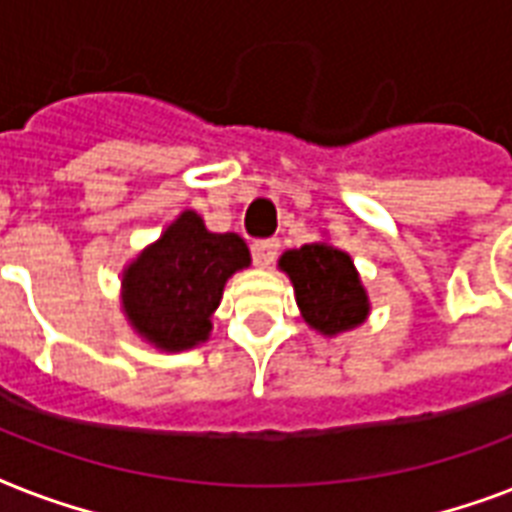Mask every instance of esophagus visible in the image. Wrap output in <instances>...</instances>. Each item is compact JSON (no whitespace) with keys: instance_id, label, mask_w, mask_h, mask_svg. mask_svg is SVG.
I'll return each instance as SVG.
<instances>
[{"instance_id":"34e87169","label":"esophagus","mask_w":512,"mask_h":512,"mask_svg":"<svg viewBox=\"0 0 512 512\" xmlns=\"http://www.w3.org/2000/svg\"><path fill=\"white\" fill-rule=\"evenodd\" d=\"M276 255H279V239L252 241V260H255L260 268H268V265L276 260Z\"/></svg>"}]
</instances>
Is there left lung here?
I'll use <instances>...</instances> for the list:
<instances>
[{"label":"left lung","mask_w":512,"mask_h":512,"mask_svg":"<svg viewBox=\"0 0 512 512\" xmlns=\"http://www.w3.org/2000/svg\"><path fill=\"white\" fill-rule=\"evenodd\" d=\"M279 265L290 273L303 319L319 333L335 335L368 317V295L351 257L341 249L303 244L284 252Z\"/></svg>","instance_id":"left-lung-1"}]
</instances>
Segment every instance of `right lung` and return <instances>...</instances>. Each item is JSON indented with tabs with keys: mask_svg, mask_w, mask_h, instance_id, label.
I'll use <instances>...</instances> for the list:
<instances>
[{
	"mask_svg": "<svg viewBox=\"0 0 512 512\" xmlns=\"http://www.w3.org/2000/svg\"><path fill=\"white\" fill-rule=\"evenodd\" d=\"M249 265L236 233H209L195 212H182L161 239L136 257L123 279V308L136 333L166 351L206 341L230 273Z\"/></svg>",
	"mask_w": 512,
	"mask_h": 512,
	"instance_id": "add662e5",
	"label": "right lung"
}]
</instances>
